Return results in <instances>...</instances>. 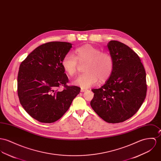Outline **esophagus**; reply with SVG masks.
<instances>
[{"mask_svg":"<svg viewBox=\"0 0 161 161\" xmlns=\"http://www.w3.org/2000/svg\"><path fill=\"white\" fill-rule=\"evenodd\" d=\"M86 90H87V89H86V88H81L80 92H86Z\"/></svg>","mask_w":161,"mask_h":161,"instance_id":"1","label":"esophagus"}]
</instances>
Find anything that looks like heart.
Returning <instances> with one entry per match:
<instances>
[{
  "instance_id": "heart-1",
  "label": "heart",
  "mask_w": 161,
  "mask_h": 161,
  "mask_svg": "<svg viewBox=\"0 0 161 161\" xmlns=\"http://www.w3.org/2000/svg\"><path fill=\"white\" fill-rule=\"evenodd\" d=\"M74 53L75 56L70 53L66 54L62 59L61 65L66 73L73 76L77 72L78 62L86 63L84 71L86 73L74 80L76 85L89 87L95 85L98 79L103 82L111 76L114 69V59L109 53L86 44L77 48Z\"/></svg>"
}]
</instances>
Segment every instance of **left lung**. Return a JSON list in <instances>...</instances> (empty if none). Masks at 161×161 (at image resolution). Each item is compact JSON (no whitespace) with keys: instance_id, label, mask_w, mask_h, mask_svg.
Listing matches in <instances>:
<instances>
[{"instance_id":"obj_1","label":"left lung","mask_w":161,"mask_h":161,"mask_svg":"<svg viewBox=\"0 0 161 161\" xmlns=\"http://www.w3.org/2000/svg\"><path fill=\"white\" fill-rule=\"evenodd\" d=\"M114 59V69L105 84L92 89L90 105L108 123L122 122L132 117L146 98V72L138 55L117 41L108 44Z\"/></svg>"}]
</instances>
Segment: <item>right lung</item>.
Wrapping results in <instances>:
<instances>
[{"label": "right lung", "instance_id": "add662e5", "mask_svg": "<svg viewBox=\"0 0 161 161\" xmlns=\"http://www.w3.org/2000/svg\"><path fill=\"white\" fill-rule=\"evenodd\" d=\"M71 47L72 44L64 42L42 44L19 66L17 79L19 102L31 117L41 122L58 120L80 91L77 86H67L69 79L61 65L62 59Z\"/></svg>", "mask_w": 161, "mask_h": 161}]
</instances>
